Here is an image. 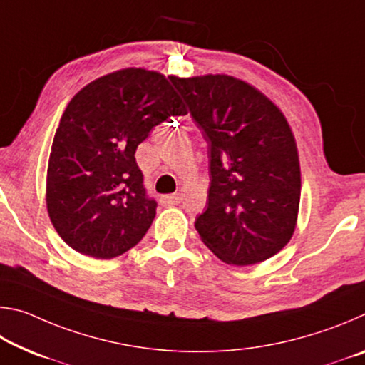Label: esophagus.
Instances as JSON below:
<instances>
[{
	"mask_svg": "<svg viewBox=\"0 0 365 365\" xmlns=\"http://www.w3.org/2000/svg\"><path fill=\"white\" fill-rule=\"evenodd\" d=\"M160 201H163L164 206H177L180 205L182 201V195L180 193H174V195H165L160 197Z\"/></svg>",
	"mask_w": 365,
	"mask_h": 365,
	"instance_id": "1",
	"label": "esophagus"
}]
</instances>
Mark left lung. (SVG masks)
<instances>
[{"mask_svg":"<svg viewBox=\"0 0 365 365\" xmlns=\"http://www.w3.org/2000/svg\"><path fill=\"white\" fill-rule=\"evenodd\" d=\"M207 143V207L195 228L220 261L251 265L277 255L296 227L298 150L285 115L230 76L169 77Z\"/></svg>","mask_w":365,"mask_h":365,"instance_id":"1","label":"left lung"}]
</instances>
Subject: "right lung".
<instances>
[{
  "mask_svg": "<svg viewBox=\"0 0 365 365\" xmlns=\"http://www.w3.org/2000/svg\"><path fill=\"white\" fill-rule=\"evenodd\" d=\"M169 78L123 69L95 80L67 104L54 135L46 206L64 242L110 259L133 248L156 215L135 151L172 115H185Z\"/></svg>",
  "mask_w": 365,
  "mask_h": 365,
  "instance_id": "obj_1",
  "label": "right lung"
}]
</instances>
